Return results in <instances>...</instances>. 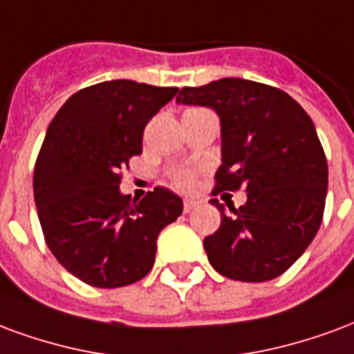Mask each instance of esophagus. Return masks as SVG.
<instances>
[{"mask_svg":"<svg viewBox=\"0 0 354 354\" xmlns=\"http://www.w3.org/2000/svg\"><path fill=\"white\" fill-rule=\"evenodd\" d=\"M200 205V202H196V200H192V198H187L185 202H183V209H185V213H190L192 209L198 207Z\"/></svg>","mask_w":354,"mask_h":354,"instance_id":"1","label":"esophagus"}]
</instances>
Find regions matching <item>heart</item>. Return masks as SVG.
Instances as JSON below:
<instances>
[{"label": "heart", "instance_id": "heart-1", "mask_svg": "<svg viewBox=\"0 0 354 354\" xmlns=\"http://www.w3.org/2000/svg\"><path fill=\"white\" fill-rule=\"evenodd\" d=\"M175 185L180 188H188L192 185V174L190 171H179V174H175Z\"/></svg>", "mask_w": 354, "mask_h": 354}]
</instances>
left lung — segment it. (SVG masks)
<instances>
[{
    "label": "left lung",
    "instance_id": "1",
    "mask_svg": "<svg viewBox=\"0 0 354 354\" xmlns=\"http://www.w3.org/2000/svg\"><path fill=\"white\" fill-rule=\"evenodd\" d=\"M177 103L200 105L221 120L216 190H247L239 209L211 200L221 226L203 239L216 272L234 281L279 277L300 259L319 230L328 166L313 122L279 88L247 79L185 86Z\"/></svg>",
    "mask_w": 354,
    "mask_h": 354
}]
</instances>
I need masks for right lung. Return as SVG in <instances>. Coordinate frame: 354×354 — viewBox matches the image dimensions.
I'll return each instance as SVG.
<instances>
[{"instance_id":"right-lung-1","label":"right lung","mask_w":354,"mask_h":354,"mask_svg":"<svg viewBox=\"0 0 354 354\" xmlns=\"http://www.w3.org/2000/svg\"><path fill=\"white\" fill-rule=\"evenodd\" d=\"M179 88L105 81L79 90L46 130L33 198L46 245L77 279L117 288L143 279L156 239L183 213L164 187L131 202L120 192V169L143 151L147 122Z\"/></svg>"}]
</instances>
